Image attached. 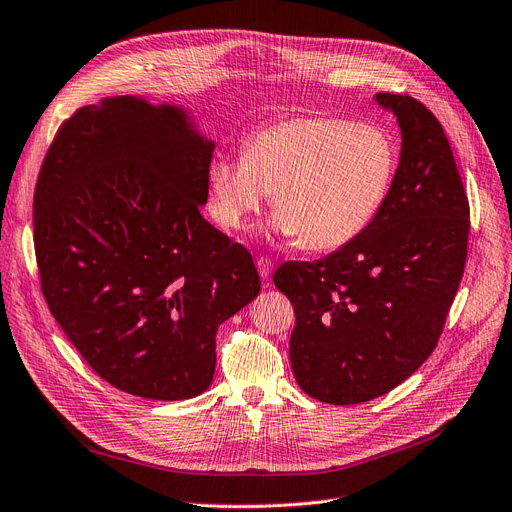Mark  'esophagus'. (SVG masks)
<instances>
[{
  "label": "esophagus",
  "mask_w": 512,
  "mask_h": 512,
  "mask_svg": "<svg viewBox=\"0 0 512 512\" xmlns=\"http://www.w3.org/2000/svg\"><path fill=\"white\" fill-rule=\"evenodd\" d=\"M272 270H274L272 259H268V257H259V259H257V272H259V276H261L263 280H268V278L272 276Z\"/></svg>",
  "instance_id": "34e87169"
}]
</instances>
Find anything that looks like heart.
Returning <instances> with one entry per match:
<instances>
[{
    "mask_svg": "<svg viewBox=\"0 0 512 512\" xmlns=\"http://www.w3.org/2000/svg\"><path fill=\"white\" fill-rule=\"evenodd\" d=\"M397 148L372 123L293 117L261 127L244 157L209 167V213L219 228L240 230L270 194L272 226L305 251H335L358 238L385 207Z\"/></svg>",
    "mask_w": 512,
    "mask_h": 512,
    "instance_id": "heart-1",
    "label": "heart"
}]
</instances>
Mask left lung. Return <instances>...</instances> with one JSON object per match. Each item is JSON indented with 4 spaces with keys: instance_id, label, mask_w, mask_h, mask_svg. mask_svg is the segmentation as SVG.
Instances as JSON below:
<instances>
[{
    "instance_id": "1",
    "label": "left lung",
    "mask_w": 512,
    "mask_h": 512,
    "mask_svg": "<svg viewBox=\"0 0 512 512\" xmlns=\"http://www.w3.org/2000/svg\"><path fill=\"white\" fill-rule=\"evenodd\" d=\"M374 100L402 131L385 207L339 251L314 263L286 261L274 274L295 309V379L335 406L385 395L429 358L469 247V198L443 127L410 96Z\"/></svg>"
}]
</instances>
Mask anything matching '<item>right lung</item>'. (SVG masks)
<instances>
[{
    "instance_id": "1",
    "label": "right lung",
    "mask_w": 512,
    "mask_h": 512,
    "mask_svg": "<svg viewBox=\"0 0 512 512\" xmlns=\"http://www.w3.org/2000/svg\"><path fill=\"white\" fill-rule=\"evenodd\" d=\"M213 150L186 108L115 96L66 119L43 159V297L83 360L125 393L207 391L219 324L259 295L251 253L201 215Z\"/></svg>"
}]
</instances>
